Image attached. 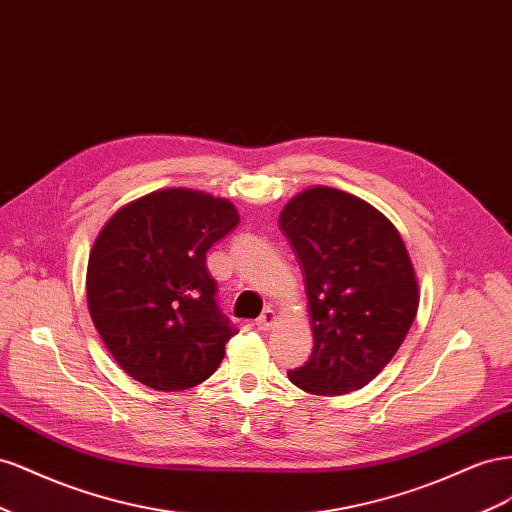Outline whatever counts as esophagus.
I'll use <instances>...</instances> for the list:
<instances>
[{"mask_svg":"<svg viewBox=\"0 0 512 512\" xmlns=\"http://www.w3.org/2000/svg\"><path fill=\"white\" fill-rule=\"evenodd\" d=\"M276 319H279V315H276L272 309H268V311H264L261 313V317L257 319V328L259 330H270L274 324H276Z\"/></svg>","mask_w":512,"mask_h":512,"instance_id":"34e87169","label":"esophagus"}]
</instances>
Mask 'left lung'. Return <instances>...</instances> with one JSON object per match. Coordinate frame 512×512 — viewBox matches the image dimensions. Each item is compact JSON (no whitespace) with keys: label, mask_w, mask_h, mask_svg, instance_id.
<instances>
[{"label":"left lung","mask_w":512,"mask_h":512,"mask_svg":"<svg viewBox=\"0 0 512 512\" xmlns=\"http://www.w3.org/2000/svg\"><path fill=\"white\" fill-rule=\"evenodd\" d=\"M279 227L304 276L315 341L287 377L313 394L360 390L397 354L418 311L403 238L371 203L328 186L289 199Z\"/></svg>","instance_id":"1"}]
</instances>
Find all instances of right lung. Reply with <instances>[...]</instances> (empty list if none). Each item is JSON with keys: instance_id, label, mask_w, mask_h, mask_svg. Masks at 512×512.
<instances>
[{"instance_id": "add662e5", "label": "right lung", "mask_w": 512, "mask_h": 512, "mask_svg": "<svg viewBox=\"0 0 512 512\" xmlns=\"http://www.w3.org/2000/svg\"><path fill=\"white\" fill-rule=\"evenodd\" d=\"M240 223L233 203L165 188L115 212L87 261V306L115 362L154 390L208 379L238 330L214 300L208 248Z\"/></svg>"}]
</instances>
